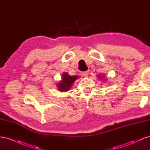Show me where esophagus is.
Instances as JSON below:
<instances>
[{"instance_id":"1","label":"esophagus","mask_w":150,"mask_h":150,"mask_svg":"<svg viewBox=\"0 0 150 150\" xmlns=\"http://www.w3.org/2000/svg\"><path fill=\"white\" fill-rule=\"evenodd\" d=\"M83 75L84 77H88V75H89V71H87L83 72Z\"/></svg>"}]
</instances>
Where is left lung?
I'll return each mask as SVG.
<instances>
[{"mask_svg": "<svg viewBox=\"0 0 150 150\" xmlns=\"http://www.w3.org/2000/svg\"><path fill=\"white\" fill-rule=\"evenodd\" d=\"M98 78L100 79V80H104V81H105V79H107V78L106 77H105L104 76V75H99V76H98Z\"/></svg>", "mask_w": 150, "mask_h": 150, "instance_id": "8db88e82", "label": "left lung"}]
</instances>
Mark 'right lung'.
Instances as JSON below:
<instances>
[{
	"instance_id": "1",
	"label": "right lung",
	"mask_w": 150,
	"mask_h": 150,
	"mask_svg": "<svg viewBox=\"0 0 150 150\" xmlns=\"http://www.w3.org/2000/svg\"><path fill=\"white\" fill-rule=\"evenodd\" d=\"M78 78V76H70L67 72H64L61 76V80L56 84L57 88L60 92L68 91L72 88L75 81Z\"/></svg>"
}]
</instances>
